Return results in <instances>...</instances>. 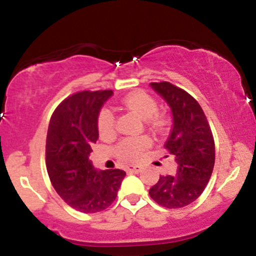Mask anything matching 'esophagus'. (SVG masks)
<instances>
[{
    "instance_id": "esophagus-1",
    "label": "esophagus",
    "mask_w": 256,
    "mask_h": 256,
    "mask_svg": "<svg viewBox=\"0 0 256 256\" xmlns=\"http://www.w3.org/2000/svg\"><path fill=\"white\" fill-rule=\"evenodd\" d=\"M126 171L128 174H138V172L141 171V167L138 166V164H130V166L126 167Z\"/></svg>"
}]
</instances>
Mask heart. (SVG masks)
I'll use <instances>...</instances> for the list:
<instances>
[{
    "label": "heart",
    "mask_w": 256,
    "mask_h": 256,
    "mask_svg": "<svg viewBox=\"0 0 256 256\" xmlns=\"http://www.w3.org/2000/svg\"><path fill=\"white\" fill-rule=\"evenodd\" d=\"M124 106L131 112L136 114L142 120H150L158 112V102L148 92L138 90L128 94L122 102ZM98 130L102 136H112L115 131V118L110 109L104 108L98 116ZM150 141L146 138H125L116 146L115 152L122 161H134L138 157L144 147L148 146Z\"/></svg>",
    "instance_id": "1"
}]
</instances>
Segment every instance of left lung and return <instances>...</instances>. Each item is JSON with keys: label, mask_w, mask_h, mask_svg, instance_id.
Masks as SVG:
<instances>
[{"label": "left lung", "mask_w": 256, "mask_h": 256, "mask_svg": "<svg viewBox=\"0 0 256 256\" xmlns=\"http://www.w3.org/2000/svg\"><path fill=\"white\" fill-rule=\"evenodd\" d=\"M150 86L167 102L172 114V130L164 147L177 164L174 176H160L150 188V197L166 208H182L194 202L208 184L216 160L210 128L197 100L171 82Z\"/></svg>", "instance_id": "1"}]
</instances>
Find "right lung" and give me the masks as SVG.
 <instances>
[{
  "instance_id": "right-lung-1",
  "label": "right lung",
  "mask_w": 256,
  "mask_h": 256,
  "mask_svg": "<svg viewBox=\"0 0 256 256\" xmlns=\"http://www.w3.org/2000/svg\"><path fill=\"white\" fill-rule=\"evenodd\" d=\"M112 90L80 92L62 102L49 121L46 164L62 200L82 213L104 210L115 200L125 171H99L89 160L99 138L98 116Z\"/></svg>"
}]
</instances>
